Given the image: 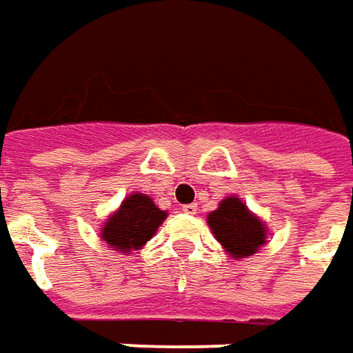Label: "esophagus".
Returning <instances> with one entry per match:
<instances>
[{"mask_svg":"<svg viewBox=\"0 0 353 353\" xmlns=\"http://www.w3.org/2000/svg\"><path fill=\"white\" fill-rule=\"evenodd\" d=\"M196 210H198L196 204H184L183 206L184 214H190V216H194V214H196Z\"/></svg>","mask_w":353,"mask_h":353,"instance_id":"esophagus-1","label":"esophagus"}]
</instances>
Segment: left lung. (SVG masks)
Masks as SVG:
<instances>
[{
	"label": "left lung",
	"instance_id": "1",
	"mask_svg": "<svg viewBox=\"0 0 353 353\" xmlns=\"http://www.w3.org/2000/svg\"><path fill=\"white\" fill-rule=\"evenodd\" d=\"M208 224L232 257H250L265 243V225L239 198H225L218 210L210 212Z\"/></svg>",
	"mask_w": 353,
	"mask_h": 353
}]
</instances>
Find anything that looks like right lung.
<instances>
[{
  "label": "right lung",
  "instance_id": "1",
  "mask_svg": "<svg viewBox=\"0 0 353 353\" xmlns=\"http://www.w3.org/2000/svg\"><path fill=\"white\" fill-rule=\"evenodd\" d=\"M167 218V212L159 210L153 200L145 194H131L119 206V210L102 228L103 241L114 250H139L155 236L157 228Z\"/></svg>",
  "mask_w": 353,
  "mask_h": 353
}]
</instances>
